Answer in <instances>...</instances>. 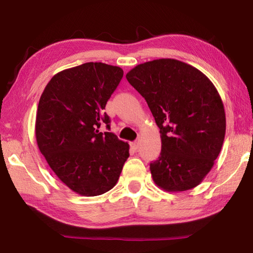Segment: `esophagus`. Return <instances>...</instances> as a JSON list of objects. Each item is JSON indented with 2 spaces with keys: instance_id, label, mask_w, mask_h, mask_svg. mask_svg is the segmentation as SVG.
Returning a JSON list of instances; mask_svg holds the SVG:
<instances>
[{
  "instance_id": "obj_1",
  "label": "esophagus",
  "mask_w": 253,
  "mask_h": 253,
  "mask_svg": "<svg viewBox=\"0 0 253 253\" xmlns=\"http://www.w3.org/2000/svg\"><path fill=\"white\" fill-rule=\"evenodd\" d=\"M130 146H131L132 149H134V151H137V149H138V146H139V140H135V142L130 143Z\"/></svg>"
}]
</instances>
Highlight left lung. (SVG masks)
I'll list each match as a JSON object with an SVG mask.
<instances>
[{"instance_id": "obj_1", "label": "left lung", "mask_w": 253, "mask_h": 253, "mask_svg": "<svg viewBox=\"0 0 253 253\" xmlns=\"http://www.w3.org/2000/svg\"><path fill=\"white\" fill-rule=\"evenodd\" d=\"M160 128L162 152L151 163L153 181L168 192L203 181L221 152L225 113L216 88L199 69L175 59H157L127 72Z\"/></svg>"}]
</instances>
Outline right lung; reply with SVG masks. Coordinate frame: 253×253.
Wrapping results in <instances>:
<instances>
[{
  "label": "right lung",
  "mask_w": 253,
  "mask_h": 253,
  "mask_svg": "<svg viewBox=\"0 0 253 253\" xmlns=\"http://www.w3.org/2000/svg\"><path fill=\"white\" fill-rule=\"evenodd\" d=\"M124 71L102 62H87L54 75L38 106V147L60 181L84 196L111 190L129 157V145L113 132L99 131L110 119L107 101Z\"/></svg>",
  "instance_id": "add662e5"
}]
</instances>
